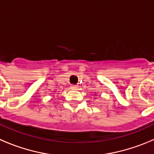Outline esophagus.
I'll return each instance as SVG.
<instances>
[{
  "mask_svg": "<svg viewBox=\"0 0 154 154\" xmlns=\"http://www.w3.org/2000/svg\"><path fill=\"white\" fill-rule=\"evenodd\" d=\"M70 88L73 89V90H74V89H77L78 88V86L74 85V84H73V85H70Z\"/></svg>",
  "mask_w": 154,
  "mask_h": 154,
  "instance_id": "34e87169",
  "label": "esophagus"
}]
</instances>
